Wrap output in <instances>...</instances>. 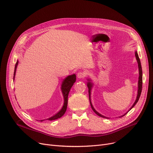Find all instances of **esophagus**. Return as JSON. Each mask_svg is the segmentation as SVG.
I'll use <instances>...</instances> for the list:
<instances>
[{"instance_id": "34e87169", "label": "esophagus", "mask_w": 153, "mask_h": 153, "mask_svg": "<svg viewBox=\"0 0 153 153\" xmlns=\"http://www.w3.org/2000/svg\"><path fill=\"white\" fill-rule=\"evenodd\" d=\"M85 76V74L84 73V72H82V71H79V72H78V73H77V78H79V79L84 78Z\"/></svg>"}]
</instances>
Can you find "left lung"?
Returning a JSON list of instances; mask_svg holds the SVG:
<instances>
[{"label": "left lung", "mask_w": 153, "mask_h": 153, "mask_svg": "<svg viewBox=\"0 0 153 153\" xmlns=\"http://www.w3.org/2000/svg\"><path fill=\"white\" fill-rule=\"evenodd\" d=\"M134 54H135V57H136V61H137V62H138V70H139V77H138V92H137V96H136V99L134 102V103L133 104V105L131 107V108L128 110V111L126 112V113H125L124 115H122L121 117H123L124 115H125L128 111H129L133 107H134V106L136 105V103L138 102L139 99H140V97L141 95V91H142V84H143V72H142V68H141V61H140V59L139 58V56H138V52L137 51H134ZM87 87L88 89H89V100H90V103H91V106L93 110V111L95 112V113L97 114L98 116L100 117H102V118H108V117H106L105 116L102 115V114H100V113H99V112L95 110V109L94 108V107H93L92 105V103L91 102V91H92V89L93 87V85H94V84L93 82H92V80L90 79V78H88L87 79Z\"/></svg>", "instance_id": "obj_1"}]
</instances>
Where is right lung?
Wrapping results in <instances>:
<instances>
[{
	"label": "right lung",
	"instance_id": "1",
	"mask_svg": "<svg viewBox=\"0 0 153 153\" xmlns=\"http://www.w3.org/2000/svg\"><path fill=\"white\" fill-rule=\"evenodd\" d=\"M19 64V61H17V62L15 64V69H14V74H13V81L15 79V76L16 74V70H17V68ZM76 81V76L75 74H73L72 75H69L67 76L65 79H63V81L61 83V90L63 95V99H64V103L61 109L58 112L57 114L53 115V117L48 118L46 120H50V121H51V120H54L58 118H61V117L63 116V115L65 114V112L67 109V105H68V95L69 92L71 89V87L73 85L74 83ZM45 120H41V122L44 121Z\"/></svg>",
	"mask_w": 153,
	"mask_h": 153
}]
</instances>
